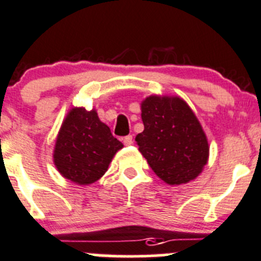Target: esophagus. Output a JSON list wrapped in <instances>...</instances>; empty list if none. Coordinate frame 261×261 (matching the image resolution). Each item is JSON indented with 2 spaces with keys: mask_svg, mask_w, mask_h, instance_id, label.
<instances>
[{
  "mask_svg": "<svg viewBox=\"0 0 261 261\" xmlns=\"http://www.w3.org/2000/svg\"><path fill=\"white\" fill-rule=\"evenodd\" d=\"M122 141H123V144H125V145H131V144L134 143V140H133V136L131 135H127V136H125V138L122 139Z\"/></svg>",
  "mask_w": 261,
  "mask_h": 261,
  "instance_id": "1",
  "label": "esophagus"
}]
</instances>
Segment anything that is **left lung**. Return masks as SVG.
<instances>
[{
	"instance_id": "obj_1",
	"label": "left lung",
	"mask_w": 261,
	"mask_h": 261,
	"mask_svg": "<svg viewBox=\"0 0 261 261\" xmlns=\"http://www.w3.org/2000/svg\"><path fill=\"white\" fill-rule=\"evenodd\" d=\"M144 131L139 150L155 174L170 186L198 177L208 160V141L191 107L179 97L150 96L141 102Z\"/></svg>"
}]
</instances>
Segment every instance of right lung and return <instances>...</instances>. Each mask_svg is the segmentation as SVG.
<instances>
[{
	"mask_svg": "<svg viewBox=\"0 0 261 261\" xmlns=\"http://www.w3.org/2000/svg\"><path fill=\"white\" fill-rule=\"evenodd\" d=\"M122 147L96 110L74 107L63 121L53 156L63 177L84 186L98 180Z\"/></svg>",
	"mask_w": 261,
	"mask_h": 261,
	"instance_id": "right-lung-1",
	"label": "right lung"
}]
</instances>
